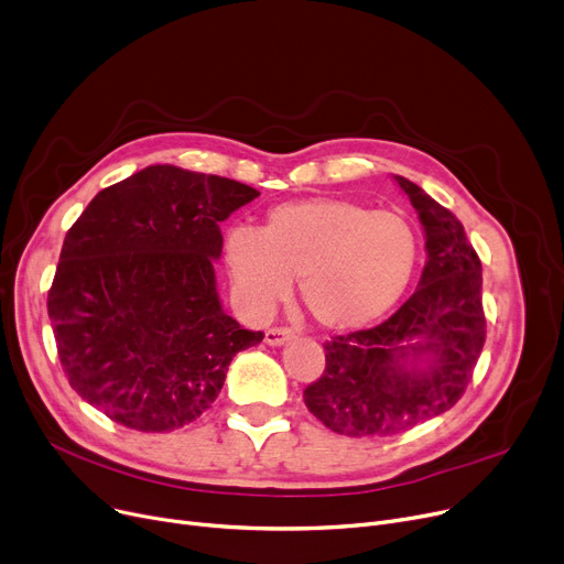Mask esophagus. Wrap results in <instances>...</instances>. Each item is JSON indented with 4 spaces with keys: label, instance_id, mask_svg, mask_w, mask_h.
Returning <instances> with one entry per match:
<instances>
[{
    "label": "esophagus",
    "instance_id": "obj_1",
    "mask_svg": "<svg viewBox=\"0 0 564 564\" xmlns=\"http://www.w3.org/2000/svg\"><path fill=\"white\" fill-rule=\"evenodd\" d=\"M292 336H294V332L288 329V327H272V329L264 332V343L276 347V345H283L285 340H290Z\"/></svg>",
    "mask_w": 564,
    "mask_h": 564
}]
</instances>
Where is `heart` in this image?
<instances>
[{
	"instance_id": "1",
	"label": "heart",
	"mask_w": 564,
	"mask_h": 564,
	"mask_svg": "<svg viewBox=\"0 0 564 564\" xmlns=\"http://www.w3.org/2000/svg\"><path fill=\"white\" fill-rule=\"evenodd\" d=\"M232 292L251 315H267L302 279V302L327 329H361L387 315L419 264V235L400 213L349 198H306L272 207L258 232L224 240Z\"/></svg>"
}]
</instances>
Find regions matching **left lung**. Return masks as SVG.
I'll return each instance as SVG.
<instances>
[{
    "instance_id": "left-lung-1",
    "label": "left lung",
    "mask_w": 564,
    "mask_h": 564,
    "mask_svg": "<svg viewBox=\"0 0 564 564\" xmlns=\"http://www.w3.org/2000/svg\"><path fill=\"white\" fill-rule=\"evenodd\" d=\"M395 181L425 228L419 288L387 322L324 343L327 366L304 391L313 416L345 436L398 434L453 409L487 336L482 264L462 221L406 177ZM423 356L425 371L415 366Z\"/></svg>"
}]
</instances>
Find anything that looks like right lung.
Listing matches in <instances>:
<instances>
[{
	"label": "right lung",
	"instance_id": "1",
	"mask_svg": "<svg viewBox=\"0 0 564 564\" xmlns=\"http://www.w3.org/2000/svg\"><path fill=\"white\" fill-rule=\"evenodd\" d=\"M256 196L155 164L86 205L47 292L58 361L82 400L139 432H173L213 406L235 354L264 336L221 311L215 281L219 224Z\"/></svg>",
	"mask_w": 564,
	"mask_h": 564
}]
</instances>
